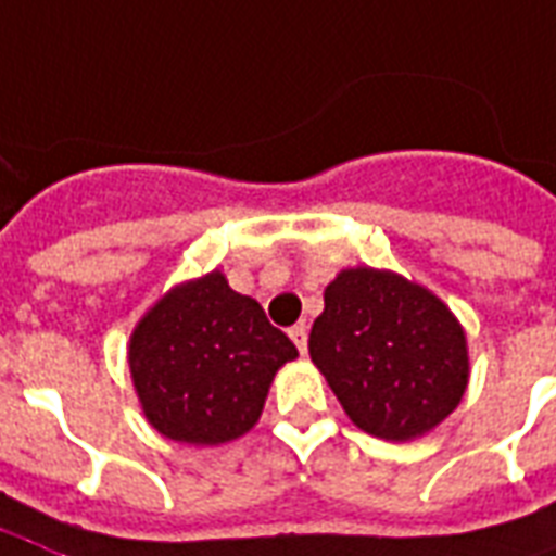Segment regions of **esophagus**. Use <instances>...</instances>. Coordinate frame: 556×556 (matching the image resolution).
Returning <instances> with one entry per match:
<instances>
[{"instance_id":"34e87169","label":"esophagus","mask_w":556,"mask_h":556,"mask_svg":"<svg viewBox=\"0 0 556 556\" xmlns=\"http://www.w3.org/2000/svg\"><path fill=\"white\" fill-rule=\"evenodd\" d=\"M290 339L295 342V348H299V354H307V327L304 325L290 327Z\"/></svg>"}]
</instances>
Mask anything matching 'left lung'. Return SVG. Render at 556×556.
<instances>
[{"mask_svg":"<svg viewBox=\"0 0 556 556\" xmlns=\"http://www.w3.org/2000/svg\"><path fill=\"white\" fill-rule=\"evenodd\" d=\"M309 359L348 417L386 441H412L453 415L470 380L462 321L438 295L389 269L356 266L327 283Z\"/></svg>","mask_w":556,"mask_h":556,"instance_id":"1","label":"left lung"}]
</instances>
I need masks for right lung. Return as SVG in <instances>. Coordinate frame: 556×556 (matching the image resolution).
Instances as JSON below:
<instances>
[{
    "instance_id": "1",
    "label": "right lung",
    "mask_w": 556,
    "mask_h": 556,
    "mask_svg": "<svg viewBox=\"0 0 556 556\" xmlns=\"http://www.w3.org/2000/svg\"><path fill=\"white\" fill-rule=\"evenodd\" d=\"M295 356L264 307L214 269L174 287L141 316L130 337V377L156 432L217 446L257 424L273 377Z\"/></svg>"
}]
</instances>
